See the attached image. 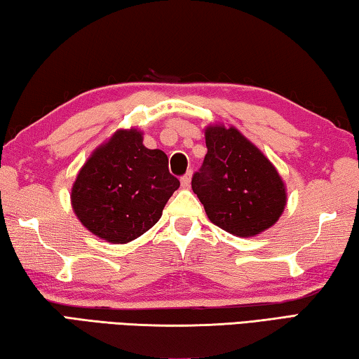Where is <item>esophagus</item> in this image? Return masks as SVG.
Wrapping results in <instances>:
<instances>
[{"label":"esophagus","mask_w":359,"mask_h":359,"mask_svg":"<svg viewBox=\"0 0 359 359\" xmlns=\"http://www.w3.org/2000/svg\"><path fill=\"white\" fill-rule=\"evenodd\" d=\"M180 184H182V187L184 188H190V185H191V171H188L184 177L180 179Z\"/></svg>","instance_id":"34e87169"}]
</instances>
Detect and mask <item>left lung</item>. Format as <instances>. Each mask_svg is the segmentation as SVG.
Listing matches in <instances>:
<instances>
[{
  "instance_id": "8db88e82",
  "label": "left lung",
  "mask_w": 359,
  "mask_h": 359,
  "mask_svg": "<svg viewBox=\"0 0 359 359\" xmlns=\"http://www.w3.org/2000/svg\"><path fill=\"white\" fill-rule=\"evenodd\" d=\"M208 154L191 188L209 220L239 238L274 226L287 205L280 174L257 145L234 126L209 125Z\"/></svg>"
}]
</instances>
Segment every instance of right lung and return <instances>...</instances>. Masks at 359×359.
Listing matches in <instances>:
<instances>
[{"label":"right lung","mask_w":359,"mask_h":359,"mask_svg":"<svg viewBox=\"0 0 359 359\" xmlns=\"http://www.w3.org/2000/svg\"><path fill=\"white\" fill-rule=\"evenodd\" d=\"M137 128L117 130L93 150L71 188L76 217L90 233L126 244L160 220L180 182L163 150L147 149Z\"/></svg>","instance_id":"1"}]
</instances>
